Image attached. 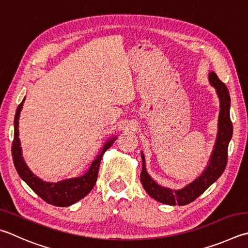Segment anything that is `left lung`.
<instances>
[{"instance_id": "obj_1", "label": "left lung", "mask_w": 248, "mask_h": 248, "mask_svg": "<svg viewBox=\"0 0 248 248\" xmlns=\"http://www.w3.org/2000/svg\"><path fill=\"white\" fill-rule=\"evenodd\" d=\"M208 80L211 87L216 89V93H217L220 102L218 132L208 163L199 177L194 181L186 184L182 188H178V190H172L170 187L160 186L148 174L145 167V157L141 152L142 186L148 195L157 202H163V204L171 206H183L190 204L191 202L202 194L215 181H217L227 166L228 146L233 134V125L230 119L231 98L226 84L219 80L214 71H211L208 75Z\"/></svg>"}]
</instances>
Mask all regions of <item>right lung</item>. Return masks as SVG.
Masks as SVG:
<instances>
[{
    "instance_id": "add662e5",
    "label": "right lung",
    "mask_w": 248,
    "mask_h": 248,
    "mask_svg": "<svg viewBox=\"0 0 248 248\" xmlns=\"http://www.w3.org/2000/svg\"><path fill=\"white\" fill-rule=\"evenodd\" d=\"M25 100L26 97L22 100L19 106L17 107L14 119V141H13L12 146V155L17 172L19 174V177L28 184L31 190L48 204L58 207H67L73 205L78 201L82 200L85 195H88L95 186L102 157L104 155V153L114 144L117 137L114 136L106 140L100 152L94 157L90 167L83 174L61 180V181L57 182L44 181V180L37 177L29 169L24 157H22L18 127H19L20 111L22 109V106H24Z\"/></svg>"
}]
</instances>
